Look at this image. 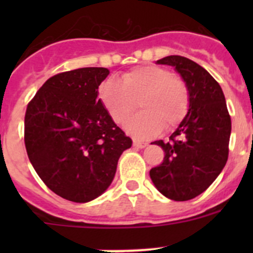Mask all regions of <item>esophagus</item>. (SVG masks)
Instances as JSON below:
<instances>
[{
    "label": "esophagus",
    "mask_w": 253,
    "mask_h": 253,
    "mask_svg": "<svg viewBox=\"0 0 253 253\" xmlns=\"http://www.w3.org/2000/svg\"><path fill=\"white\" fill-rule=\"evenodd\" d=\"M148 145L147 142H141V141H137L134 139L133 141V147L137 148V149H142V148H145Z\"/></svg>",
    "instance_id": "34e87169"
}]
</instances>
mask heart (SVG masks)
<instances>
[{
  "label": "heart",
  "mask_w": 253,
  "mask_h": 253,
  "mask_svg": "<svg viewBox=\"0 0 253 253\" xmlns=\"http://www.w3.org/2000/svg\"><path fill=\"white\" fill-rule=\"evenodd\" d=\"M99 99L112 121L126 124L139 103L141 114L127 124L131 134L148 138L164 127L171 131L183 120L190 106L185 82L159 66H139L124 73L121 81L108 78L99 88Z\"/></svg>",
  "instance_id": "heart-1"
}]
</instances>
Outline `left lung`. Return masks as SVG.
I'll return each mask as SVG.
<instances>
[{
  "mask_svg": "<svg viewBox=\"0 0 253 253\" xmlns=\"http://www.w3.org/2000/svg\"><path fill=\"white\" fill-rule=\"evenodd\" d=\"M157 63L172 66L181 76L190 93V106L169 141L153 143L163 148L165 157L149 175L165 197L188 201L205 192L225 167L231 119L220 85L202 66L177 55Z\"/></svg>",
  "mask_w": 253,
  "mask_h": 253,
  "instance_id": "8db88e82",
  "label": "left lung"
}]
</instances>
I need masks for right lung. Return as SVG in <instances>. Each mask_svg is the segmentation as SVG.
Returning <instances> with one entry per match:
<instances>
[{"label":"right lung","mask_w":253,"mask_h":253,"mask_svg":"<svg viewBox=\"0 0 253 253\" xmlns=\"http://www.w3.org/2000/svg\"><path fill=\"white\" fill-rule=\"evenodd\" d=\"M109 73L104 67L58 73L42 84L25 112L33 168L52 192L76 203L108 190L120 157L132 145L98 99Z\"/></svg>","instance_id":"right-lung-1"}]
</instances>
